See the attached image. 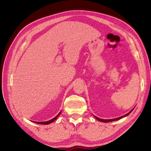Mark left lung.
Returning a JSON list of instances; mask_svg holds the SVG:
<instances>
[{"label": "left lung", "mask_w": 151, "mask_h": 151, "mask_svg": "<svg viewBox=\"0 0 151 151\" xmlns=\"http://www.w3.org/2000/svg\"><path fill=\"white\" fill-rule=\"evenodd\" d=\"M135 108V107H134ZM134 108L132 109V110L130 111H129V113H128L127 114H126V115H123V116H120V117H118V118H114V119H108V120H104V119H101V118H98V117H97V116H94V117L96 118V119L98 120V121H99V122H104V123H106V122H113V121H116V120H120V119H121V118H123V117H125V116H128L129 115V114L134 110Z\"/></svg>", "instance_id": "1"}]
</instances>
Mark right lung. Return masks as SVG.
Returning <instances> with one entry per match:
<instances>
[{"label": "right lung", "instance_id": "add662e5", "mask_svg": "<svg viewBox=\"0 0 151 151\" xmlns=\"http://www.w3.org/2000/svg\"><path fill=\"white\" fill-rule=\"evenodd\" d=\"M61 113V111L59 113L58 115L55 117V118H52V119H51V120H50L49 121H47V122H35V123H38V124H42V125H48V124H50V123H52V122H53L57 118H58V116L60 115V114Z\"/></svg>", "mask_w": 151, "mask_h": 151}]
</instances>
